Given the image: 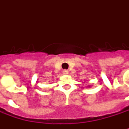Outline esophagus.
Masks as SVG:
<instances>
[{
    "label": "esophagus",
    "mask_w": 129,
    "mask_h": 129,
    "mask_svg": "<svg viewBox=\"0 0 129 129\" xmlns=\"http://www.w3.org/2000/svg\"><path fill=\"white\" fill-rule=\"evenodd\" d=\"M63 73H64V74H68L69 73V71L68 70H63Z\"/></svg>",
    "instance_id": "1"
}]
</instances>
